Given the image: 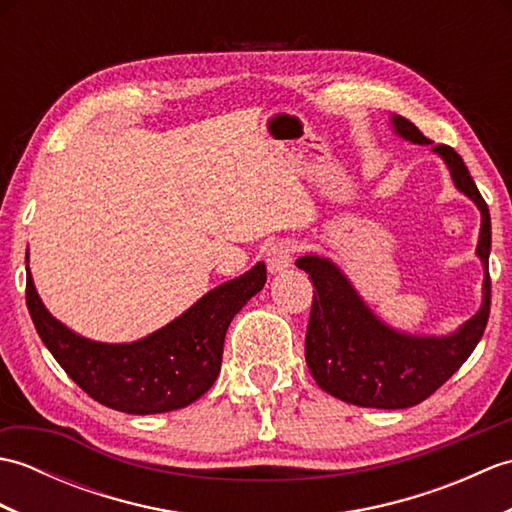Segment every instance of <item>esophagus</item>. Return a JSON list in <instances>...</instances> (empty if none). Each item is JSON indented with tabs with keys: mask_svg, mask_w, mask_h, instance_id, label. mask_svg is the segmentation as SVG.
Listing matches in <instances>:
<instances>
[{
	"mask_svg": "<svg viewBox=\"0 0 512 512\" xmlns=\"http://www.w3.org/2000/svg\"><path fill=\"white\" fill-rule=\"evenodd\" d=\"M292 253H295V246L290 242H279L273 248L268 250V273L270 275H277V273H284L292 266Z\"/></svg>",
	"mask_w": 512,
	"mask_h": 512,
	"instance_id": "obj_1",
	"label": "esophagus"
}]
</instances>
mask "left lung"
<instances>
[{"label":"left lung","instance_id":"8db88e82","mask_svg":"<svg viewBox=\"0 0 512 512\" xmlns=\"http://www.w3.org/2000/svg\"><path fill=\"white\" fill-rule=\"evenodd\" d=\"M391 127L413 145H431L407 118L391 114ZM447 165L455 189L482 213L475 255L484 266L482 306L447 336H420L391 328L378 319L352 281L330 257L308 253L297 259L314 288L306 334V363L317 385L330 396L358 407L407 409L429 398L458 372L480 343L491 312V213L464 160L449 145L431 147Z\"/></svg>","mask_w":512,"mask_h":512}]
</instances>
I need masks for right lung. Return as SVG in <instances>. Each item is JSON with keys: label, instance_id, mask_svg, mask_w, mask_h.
Here are the masks:
<instances>
[{"label": "right lung", "instance_id": "obj_1", "mask_svg": "<svg viewBox=\"0 0 512 512\" xmlns=\"http://www.w3.org/2000/svg\"><path fill=\"white\" fill-rule=\"evenodd\" d=\"M266 284V264L206 292L165 328L132 343H99L72 332L43 306L26 253V303L50 354L101 405L147 416L182 409L206 394L222 367L235 314Z\"/></svg>", "mask_w": 512, "mask_h": 512}]
</instances>
